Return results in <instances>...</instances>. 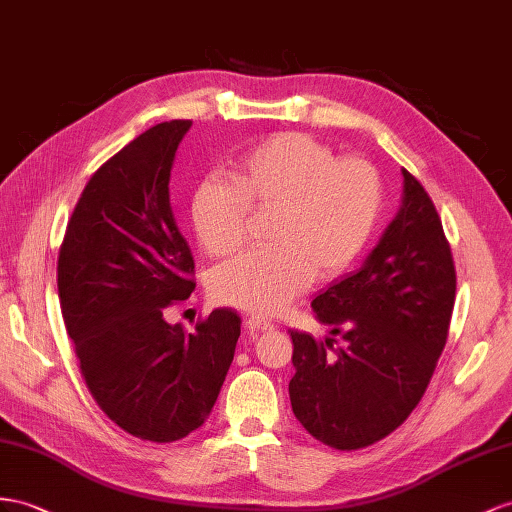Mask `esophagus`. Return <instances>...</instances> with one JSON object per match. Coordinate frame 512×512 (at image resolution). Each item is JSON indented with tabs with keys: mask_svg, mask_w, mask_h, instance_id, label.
<instances>
[{
	"mask_svg": "<svg viewBox=\"0 0 512 512\" xmlns=\"http://www.w3.org/2000/svg\"><path fill=\"white\" fill-rule=\"evenodd\" d=\"M246 329L253 331V333H266V331H272V329H274V324H272L270 320H266V318L253 316V318L246 320Z\"/></svg>",
	"mask_w": 512,
	"mask_h": 512,
	"instance_id": "34e87169",
	"label": "esophagus"
}]
</instances>
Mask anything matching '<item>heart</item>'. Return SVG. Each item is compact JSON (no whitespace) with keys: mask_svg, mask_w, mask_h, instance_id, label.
<instances>
[{"mask_svg":"<svg viewBox=\"0 0 512 512\" xmlns=\"http://www.w3.org/2000/svg\"><path fill=\"white\" fill-rule=\"evenodd\" d=\"M383 207L376 168L337 157L305 134H277L242 153L227 181L207 179L190 205L203 251L225 257L244 244L251 214L272 212L268 248L244 253L212 274L222 305L274 316L309 290L313 277L342 274L368 246Z\"/></svg>","mask_w":512,"mask_h":512,"instance_id":"1","label":"heart"}]
</instances>
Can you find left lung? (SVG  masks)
<instances>
[{
  "instance_id": "1",
  "label": "left lung",
  "mask_w": 512,
  "mask_h": 512,
  "mask_svg": "<svg viewBox=\"0 0 512 512\" xmlns=\"http://www.w3.org/2000/svg\"><path fill=\"white\" fill-rule=\"evenodd\" d=\"M402 203L357 272L313 298L335 339L292 331V411L309 435L359 450L396 430L422 400L448 339L456 272L430 196L402 168Z\"/></svg>"
}]
</instances>
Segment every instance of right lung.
<instances>
[{
  "instance_id": "add662e5",
  "label": "right lung",
  "mask_w": 512,
  "mask_h": 512,
  "mask_svg": "<svg viewBox=\"0 0 512 512\" xmlns=\"http://www.w3.org/2000/svg\"><path fill=\"white\" fill-rule=\"evenodd\" d=\"M190 127L160 123L110 157L86 183L58 257L62 318L90 393L114 424L155 443L205 424L242 322L216 309L186 333L164 318L194 290L168 190Z\"/></svg>"
}]
</instances>
